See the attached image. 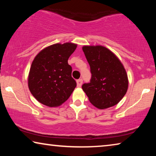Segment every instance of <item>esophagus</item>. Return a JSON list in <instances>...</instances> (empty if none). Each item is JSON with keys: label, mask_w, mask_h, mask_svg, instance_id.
<instances>
[{"label": "esophagus", "mask_w": 156, "mask_h": 156, "mask_svg": "<svg viewBox=\"0 0 156 156\" xmlns=\"http://www.w3.org/2000/svg\"><path fill=\"white\" fill-rule=\"evenodd\" d=\"M76 83H77V87H80L82 84H83V79H78V80L76 81Z\"/></svg>", "instance_id": "34e87169"}]
</instances>
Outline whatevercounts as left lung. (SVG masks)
Returning a JSON list of instances; mask_svg holds the SVG:
<instances>
[{
  "label": "left lung",
  "instance_id": "8db88e82",
  "mask_svg": "<svg viewBox=\"0 0 156 156\" xmlns=\"http://www.w3.org/2000/svg\"><path fill=\"white\" fill-rule=\"evenodd\" d=\"M90 66V83L82 86L89 101L100 109L117 105L128 89L127 74L117 56L102 46H84Z\"/></svg>",
  "mask_w": 156,
  "mask_h": 156
}]
</instances>
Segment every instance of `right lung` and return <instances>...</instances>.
I'll return each mask as SVG.
<instances>
[{
  "mask_svg": "<svg viewBox=\"0 0 156 156\" xmlns=\"http://www.w3.org/2000/svg\"><path fill=\"white\" fill-rule=\"evenodd\" d=\"M77 47L72 43L54 44L37 54L31 64L28 86L39 102L50 107L67 100L76 87L68 59Z\"/></svg>",
  "mask_w": 156,
  "mask_h": 156,
  "instance_id": "right-lung-1",
  "label": "right lung"
}]
</instances>
